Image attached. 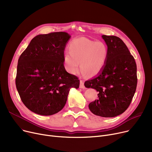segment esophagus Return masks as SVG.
Returning <instances> with one entry per match:
<instances>
[{"label":"esophagus","mask_w":152,"mask_h":152,"mask_svg":"<svg viewBox=\"0 0 152 152\" xmlns=\"http://www.w3.org/2000/svg\"><path fill=\"white\" fill-rule=\"evenodd\" d=\"M79 87L81 89H84L85 86H84V81L83 80H80V85H79Z\"/></svg>","instance_id":"obj_1"}]
</instances>
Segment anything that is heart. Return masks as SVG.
<instances>
[{"mask_svg": "<svg viewBox=\"0 0 152 152\" xmlns=\"http://www.w3.org/2000/svg\"><path fill=\"white\" fill-rule=\"evenodd\" d=\"M69 53L64 55L63 61L68 73L75 75L81 68L89 76L97 75L105 65L108 57L106 45L84 37L75 39L68 45Z\"/></svg>", "mask_w": 152, "mask_h": 152, "instance_id": "heart-1", "label": "heart"}]
</instances>
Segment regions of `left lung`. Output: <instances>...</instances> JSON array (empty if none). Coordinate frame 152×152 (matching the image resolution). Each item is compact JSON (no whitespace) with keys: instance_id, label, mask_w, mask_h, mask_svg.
<instances>
[{"instance_id":"obj_1","label":"left lung","mask_w":152,"mask_h":152,"mask_svg":"<svg viewBox=\"0 0 152 152\" xmlns=\"http://www.w3.org/2000/svg\"><path fill=\"white\" fill-rule=\"evenodd\" d=\"M108 47V57L99 75L84 83L87 88L99 92L98 99L89 103L95 115L112 118L124 113L131 104L137 84V65L122 40L103 35Z\"/></svg>"}]
</instances>
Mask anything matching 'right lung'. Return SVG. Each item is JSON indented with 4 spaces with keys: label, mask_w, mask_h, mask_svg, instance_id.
I'll use <instances>...</instances> for the list:
<instances>
[{
    "label": "right lung",
    "mask_w": 152,
    "mask_h": 152,
    "mask_svg": "<svg viewBox=\"0 0 152 152\" xmlns=\"http://www.w3.org/2000/svg\"><path fill=\"white\" fill-rule=\"evenodd\" d=\"M70 37L65 32L37 35L18 59L16 87L24 105L35 113H58L71 87L79 88V78L64 67V50Z\"/></svg>",
    "instance_id": "1"
}]
</instances>
